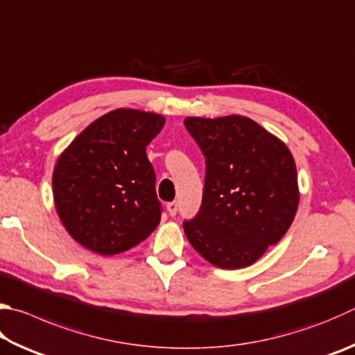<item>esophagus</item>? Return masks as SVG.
Masks as SVG:
<instances>
[{
	"mask_svg": "<svg viewBox=\"0 0 355 355\" xmlns=\"http://www.w3.org/2000/svg\"><path fill=\"white\" fill-rule=\"evenodd\" d=\"M177 211H178V203L177 202H169V203H167V212H169L171 217L175 216Z\"/></svg>",
	"mask_w": 355,
	"mask_h": 355,
	"instance_id": "obj_1",
	"label": "esophagus"
}]
</instances>
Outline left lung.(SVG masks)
Segmentation results:
<instances>
[{
  "label": "left lung",
  "instance_id": "1",
  "mask_svg": "<svg viewBox=\"0 0 355 355\" xmlns=\"http://www.w3.org/2000/svg\"><path fill=\"white\" fill-rule=\"evenodd\" d=\"M206 159L202 206L183 223L192 247L225 270L254 263L281 241L300 203L295 159L279 138L253 119L186 118Z\"/></svg>",
  "mask_w": 355,
  "mask_h": 355
}]
</instances>
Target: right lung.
<instances>
[{
	"mask_svg": "<svg viewBox=\"0 0 355 355\" xmlns=\"http://www.w3.org/2000/svg\"><path fill=\"white\" fill-rule=\"evenodd\" d=\"M164 122L157 113L118 108L92 122L57 159L55 209L82 247L113 256L158 227L161 205L146 147Z\"/></svg>",
	"mask_w": 355,
	"mask_h": 355,
	"instance_id": "right-lung-1",
	"label": "right lung"
}]
</instances>
